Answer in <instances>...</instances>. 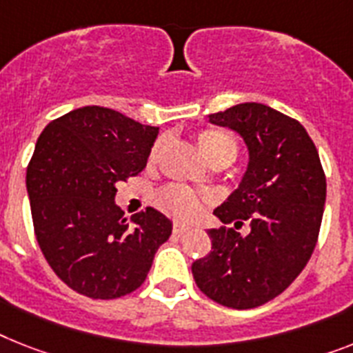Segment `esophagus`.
Wrapping results in <instances>:
<instances>
[{
  "mask_svg": "<svg viewBox=\"0 0 353 353\" xmlns=\"http://www.w3.org/2000/svg\"><path fill=\"white\" fill-rule=\"evenodd\" d=\"M188 231H189L188 225H182V223H174L173 225V232L176 236H182L183 232H188Z\"/></svg>",
  "mask_w": 353,
  "mask_h": 353,
  "instance_id": "1",
  "label": "esophagus"
}]
</instances>
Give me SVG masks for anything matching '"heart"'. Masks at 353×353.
<instances>
[{
    "label": "heart",
    "instance_id": "heart-1",
    "mask_svg": "<svg viewBox=\"0 0 353 353\" xmlns=\"http://www.w3.org/2000/svg\"><path fill=\"white\" fill-rule=\"evenodd\" d=\"M196 142L200 151L209 162H229L238 155V141L232 133L218 128H205L196 133ZM162 148V141L155 142L151 148L150 162H155ZM157 205L170 216L179 218V220H189L198 212V198L194 196L189 189L182 185H168L160 189L157 194Z\"/></svg>",
    "mask_w": 353,
    "mask_h": 353
}]
</instances>
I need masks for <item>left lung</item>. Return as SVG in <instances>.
Masks as SVG:
<instances>
[{"label":"left lung","mask_w":353,"mask_h":353,"mask_svg":"<svg viewBox=\"0 0 353 353\" xmlns=\"http://www.w3.org/2000/svg\"><path fill=\"white\" fill-rule=\"evenodd\" d=\"M209 122L240 133L249 165L238 189L214 209L223 227L209 229L211 252L191 270L208 298L247 310L279 296L308 263L321 227L327 179L307 130L274 108L236 104L211 113Z\"/></svg>","instance_id":"left-lung-1"}]
</instances>
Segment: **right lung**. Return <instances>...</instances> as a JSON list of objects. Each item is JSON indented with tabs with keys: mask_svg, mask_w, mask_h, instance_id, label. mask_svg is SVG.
Segmentation results:
<instances>
[{
	"mask_svg": "<svg viewBox=\"0 0 353 353\" xmlns=\"http://www.w3.org/2000/svg\"><path fill=\"white\" fill-rule=\"evenodd\" d=\"M159 128L101 106L52 121L26 168V191L41 252L72 290L115 299L144 283L171 236L153 208L124 218L117 183L145 168Z\"/></svg>",
	"mask_w": 353,
	"mask_h": 353,
	"instance_id": "add662e5",
	"label": "right lung"
}]
</instances>
